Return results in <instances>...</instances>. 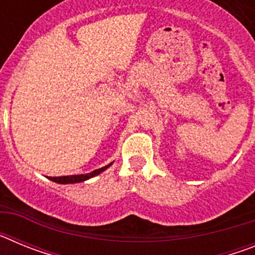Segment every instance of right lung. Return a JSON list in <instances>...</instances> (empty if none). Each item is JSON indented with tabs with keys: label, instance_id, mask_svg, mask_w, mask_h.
I'll use <instances>...</instances> for the list:
<instances>
[{
	"label": "right lung",
	"instance_id": "right-lung-1",
	"mask_svg": "<svg viewBox=\"0 0 255 255\" xmlns=\"http://www.w3.org/2000/svg\"><path fill=\"white\" fill-rule=\"evenodd\" d=\"M111 164L112 163L107 164V166H105V167H101V168H98V170H94L89 173H85V175H70V176L48 177V179L52 180V181L57 182V184H75V182H83V181H85V180L91 179V177H94V176H97V175H100L102 171H105L106 168L110 167Z\"/></svg>",
	"mask_w": 255,
	"mask_h": 255
}]
</instances>
